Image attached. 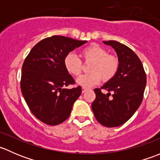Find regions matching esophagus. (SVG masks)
Segmentation results:
<instances>
[{
  "mask_svg": "<svg viewBox=\"0 0 160 160\" xmlns=\"http://www.w3.org/2000/svg\"><path fill=\"white\" fill-rule=\"evenodd\" d=\"M87 90H88V88H82V93H84V92H86Z\"/></svg>",
  "mask_w": 160,
  "mask_h": 160,
  "instance_id": "esophagus-1",
  "label": "esophagus"
}]
</instances>
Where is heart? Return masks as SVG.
<instances>
[{
    "instance_id": "heart-1",
    "label": "heart",
    "mask_w": 160,
    "mask_h": 160,
    "mask_svg": "<svg viewBox=\"0 0 160 160\" xmlns=\"http://www.w3.org/2000/svg\"><path fill=\"white\" fill-rule=\"evenodd\" d=\"M84 62H92L90 67L91 72L82 75L77 79L79 85L90 88L98 84L101 79L104 81L111 80L119 69L120 61L114 54H109L107 49L98 44H91L81 50ZM66 70L72 75L80 76L83 71V62L74 53L70 52L64 58Z\"/></svg>"
}]
</instances>
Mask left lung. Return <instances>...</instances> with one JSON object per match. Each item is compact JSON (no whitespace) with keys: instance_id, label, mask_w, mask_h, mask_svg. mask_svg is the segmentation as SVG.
<instances>
[{"instance_id":"1","label":"left lung","mask_w":160,"mask_h":160,"mask_svg":"<svg viewBox=\"0 0 160 160\" xmlns=\"http://www.w3.org/2000/svg\"><path fill=\"white\" fill-rule=\"evenodd\" d=\"M104 43L114 48L120 66L111 80L101 88L94 89L96 98L91 108L100 124L113 128L125 123L139 108L146 88V74L133 50L117 41H104ZM101 89L109 93L103 94ZM111 95V98H109Z\"/></svg>"}]
</instances>
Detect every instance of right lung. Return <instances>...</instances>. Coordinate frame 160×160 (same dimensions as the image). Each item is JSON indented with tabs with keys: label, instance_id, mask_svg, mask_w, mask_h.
<instances>
[{
	"label": "right lung",
	"instance_id": "add662e5",
	"mask_svg": "<svg viewBox=\"0 0 160 160\" xmlns=\"http://www.w3.org/2000/svg\"><path fill=\"white\" fill-rule=\"evenodd\" d=\"M61 35L38 42L25 58L22 68L21 90L32 114L43 123L56 125L67 120L74 102L81 94L80 86L64 66V58L86 43Z\"/></svg>",
	"mask_w": 160,
	"mask_h": 160
}]
</instances>
